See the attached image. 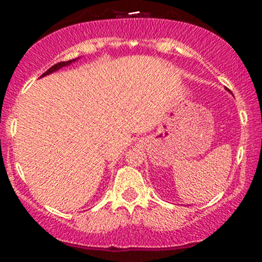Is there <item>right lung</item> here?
I'll return each mask as SVG.
<instances>
[{
    "label": "right lung",
    "mask_w": 262,
    "mask_h": 262,
    "mask_svg": "<svg viewBox=\"0 0 262 262\" xmlns=\"http://www.w3.org/2000/svg\"><path fill=\"white\" fill-rule=\"evenodd\" d=\"M77 59H73V60H69V61H61V62H58V64H55L54 66H52V68L49 69V70L48 71H45V73L41 75V77L43 76H45V75H49V74H52V73H54V71H58L59 69H61V68H64V66H68V65H70L71 62H74V61H76Z\"/></svg>",
    "instance_id": "1"
}]
</instances>
